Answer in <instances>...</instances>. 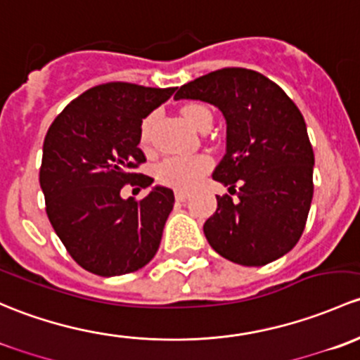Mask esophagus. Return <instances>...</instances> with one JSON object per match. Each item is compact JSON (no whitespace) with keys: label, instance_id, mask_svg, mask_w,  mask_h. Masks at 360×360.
<instances>
[{"label":"esophagus","instance_id":"34e87169","mask_svg":"<svg viewBox=\"0 0 360 360\" xmlns=\"http://www.w3.org/2000/svg\"><path fill=\"white\" fill-rule=\"evenodd\" d=\"M188 198H191V194H188L187 191H176L175 192V199H176V201L184 202V201H187Z\"/></svg>","mask_w":360,"mask_h":360}]
</instances>
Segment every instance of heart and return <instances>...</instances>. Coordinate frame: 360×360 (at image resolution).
Segmentation results:
<instances>
[{"instance_id": "b5f03b06", "label": "heart", "mask_w": 360, "mask_h": 360, "mask_svg": "<svg viewBox=\"0 0 360 360\" xmlns=\"http://www.w3.org/2000/svg\"><path fill=\"white\" fill-rule=\"evenodd\" d=\"M181 116L188 124L199 129L205 117L211 116L210 109L201 103H188L181 109ZM154 116H149L142 124V139L146 140L149 135L150 124H153ZM211 168V159L207 155H192V158H184V155H172L165 158L158 166H155V176L161 184L169 185L175 188H191L202 175Z\"/></svg>"}]
</instances>
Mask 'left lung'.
Listing matches in <instances>:
<instances>
[{"label": "left lung", "instance_id": "left-lung-1", "mask_svg": "<svg viewBox=\"0 0 360 360\" xmlns=\"http://www.w3.org/2000/svg\"><path fill=\"white\" fill-rule=\"evenodd\" d=\"M180 98L211 103L227 121V153L213 180L237 198L217 195L202 227L210 246L246 266L284 257L303 234L314 195V150L300 109L274 81L243 68L198 77L180 86Z\"/></svg>", "mask_w": 360, "mask_h": 360}]
</instances>
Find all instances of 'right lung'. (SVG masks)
<instances>
[{
	"label": "right lung",
	"mask_w": 360,
	"mask_h": 360,
	"mask_svg": "<svg viewBox=\"0 0 360 360\" xmlns=\"http://www.w3.org/2000/svg\"><path fill=\"white\" fill-rule=\"evenodd\" d=\"M175 88L105 83L90 88L55 117L44 136L39 185L51 227L77 265L102 277L142 269L158 253L175 195L155 185L142 199H123L126 184L149 188L135 173L142 120Z\"/></svg>",
	"instance_id": "add662e5"
}]
</instances>
